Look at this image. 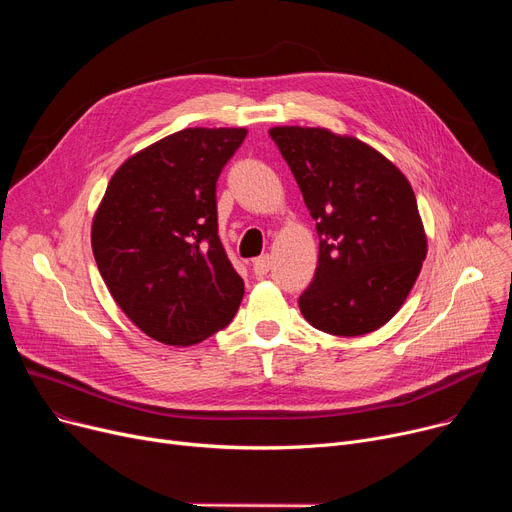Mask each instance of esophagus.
<instances>
[{
    "mask_svg": "<svg viewBox=\"0 0 512 512\" xmlns=\"http://www.w3.org/2000/svg\"><path fill=\"white\" fill-rule=\"evenodd\" d=\"M270 270H272V257H270V255H261V257H257V259L253 261V274H255L257 278L265 276Z\"/></svg>",
    "mask_w": 512,
    "mask_h": 512,
    "instance_id": "esophagus-1",
    "label": "esophagus"
}]
</instances>
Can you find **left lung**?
Wrapping results in <instances>:
<instances>
[{
	"mask_svg": "<svg viewBox=\"0 0 512 512\" xmlns=\"http://www.w3.org/2000/svg\"><path fill=\"white\" fill-rule=\"evenodd\" d=\"M315 220L319 259L299 307L334 336L382 328L421 272L427 240L409 180L369 145L326 128L270 130Z\"/></svg>",
	"mask_w": 512,
	"mask_h": 512,
	"instance_id": "1",
	"label": "left lung"
}]
</instances>
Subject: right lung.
<instances>
[{
  "label": "right lung",
  "mask_w": 512,
  "mask_h": 512,
  "mask_svg": "<svg viewBox=\"0 0 512 512\" xmlns=\"http://www.w3.org/2000/svg\"><path fill=\"white\" fill-rule=\"evenodd\" d=\"M245 128H184L107 184L91 245L114 301L147 336L188 346L226 328L245 294L218 236V182Z\"/></svg>",
  "instance_id": "1"
}]
</instances>
